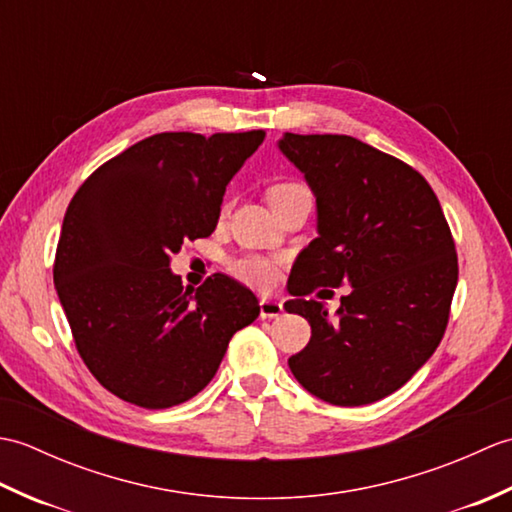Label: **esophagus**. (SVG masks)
<instances>
[{"label":"esophagus","instance_id":"34e87169","mask_svg":"<svg viewBox=\"0 0 512 512\" xmlns=\"http://www.w3.org/2000/svg\"><path fill=\"white\" fill-rule=\"evenodd\" d=\"M281 312H284V306H281L279 301L268 299V297L259 299V317L262 319H277L281 317Z\"/></svg>","mask_w":512,"mask_h":512}]
</instances>
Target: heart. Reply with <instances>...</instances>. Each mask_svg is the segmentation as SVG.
Returning <instances> with one entry per match:
<instances>
[{"label": "heart", "instance_id": "obj_1", "mask_svg": "<svg viewBox=\"0 0 512 512\" xmlns=\"http://www.w3.org/2000/svg\"><path fill=\"white\" fill-rule=\"evenodd\" d=\"M301 184L299 182H277L273 187L268 189V200L275 198V195L281 193H288L292 189H299ZM277 262L270 257H262V255H239L235 259L228 262V270H231V275L237 277L239 281H244V284L250 286H259V288H266V286H273L275 279H277Z\"/></svg>", "mask_w": 512, "mask_h": 512}]
</instances>
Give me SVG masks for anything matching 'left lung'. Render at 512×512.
Wrapping results in <instances>:
<instances>
[{
    "mask_svg": "<svg viewBox=\"0 0 512 512\" xmlns=\"http://www.w3.org/2000/svg\"><path fill=\"white\" fill-rule=\"evenodd\" d=\"M279 149L306 173L319 211V237L288 281L286 310L312 328L290 372L330 405H369L405 385L447 330L458 286L449 222L416 169L352 136L286 134ZM347 283L336 320L305 299Z\"/></svg>",
    "mask_w": 512,
    "mask_h": 512,
    "instance_id": "obj_1",
    "label": "left lung"
}]
</instances>
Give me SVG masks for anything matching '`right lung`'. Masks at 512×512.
Here are the masks:
<instances>
[{"label":"right lung","mask_w":512,"mask_h":512,"mask_svg":"<svg viewBox=\"0 0 512 512\" xmlns=\"http://www.w3.org/2000/svg\"><path fill=\"white\" fill-rule=\"evenodd\" d=\"M264 129L154 134L103 162L65 211L54 286L92 376L125 402L167 409L211 383L228 341L259 317L253 292L215 273L184 288L169 270L215 231L226 184Z\"/></svg>","instance_id":"obj_1"}]
</instances>
